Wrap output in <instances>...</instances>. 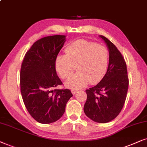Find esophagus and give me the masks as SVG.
I'll list each match as a JSON object with an SVG mask.
<instances>
[{
    "label": "esophagus",
    "mask_w": 147,
    "mask_h": 147,
    "mask_svg": "<svg viewBox=\"0 0 147 147\" xmlns=\"http://www.w3.org/2000/svg\"><path fill=\"white\" fill-rule=\"evenodd\" d=\"M71 92H72V93L73 94V95H75V94L77 92V89H72Z\"/></svg>",
    "instance_id": "34e87169"
}]
</instances>
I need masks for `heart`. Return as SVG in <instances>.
<instances>
[{
  "instance_id": "1",
  "label": "heart",
  "mask_w": 147,
  "mask_h": 147,
  "mask_svg": "<svg viewBox=\"0 0 147 147\" xmlns=\"http://www.w3.org/2000/svg\"><path fill=\"white\" fill-rule=\"evenodd\" d=\"M66 55H58L56 69L62 79L72 75L74 66L77 73L66 83V87L79 89L89 83L96 84L104 77L109 62V54L105 47L95 42L80 40L68 45Z\"/></svg>"
}]
</instances>
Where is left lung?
Returning a JSON list of instances; mask_svg holds the SVG:
<instances>
[{
  "mask_svg": "<svg viewBox=\"0 0 147 147\" xmlns=\"http://www.w3.org/2000/svg\"><path fill=\"white\" fill-rule=\"evenodd\" d=\"M109 51L106 74L99 83L86 90L87 101L84 112L94 122L107 123L116 118L124 107L129 80L124 58L116 46L105 36Z\"/></svg>",
  "mask_w": 147,
  "mask_h": 147,
  "instance_id": "1",
  "label": "left lung"
}]
</instances>
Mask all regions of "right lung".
<instances>
[{
    "label": "right lung",
    "mask_w": 147,
    "mask_h": 147,
    "mask_svg": "<svg viewBox=\"0 0 147 147\" xmlns=\"http://www.w3.org/2000/svg\"><path fill=\"white\" fill-rule=\"evenodd\" d=\"M65 36H47L36 41L25 54L21 64L20 87L22 98L31 117L42 124L61 118L72 96L68 89H57L62 82L56 70V59Z\"/></svg>",
    "instance_id": "right-lung-1"
}]
</instances>
